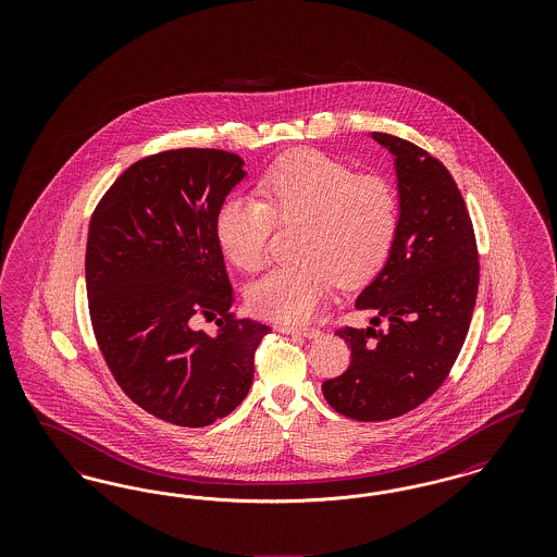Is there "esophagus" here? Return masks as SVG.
Masks as SVG:
<instances>
[{
    "label": "esophagus",
    "instance_id": "esophagus-1",
    "mask_svg": "<svg viewBox=\"0 0 557 557\" xmlns=\"http://www.w3.org/2000/svg\"><path fill=\"white\" fill-rule=\"evenodd\" d=\"M282 334H292V336H302V338H318V327H307V325H280Z\"/></svg>",
    "mask_w": 557,
    "mask_h": 557
}]
</instances>
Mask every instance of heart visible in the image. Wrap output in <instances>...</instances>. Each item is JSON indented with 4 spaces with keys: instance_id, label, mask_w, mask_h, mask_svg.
<instances>
[{
    "instance_id": "b5f03b06",
    "label": "heart",
    "mask_w": 557,
    "mask_h": 557,
    "mask_svg": "<svg viewBox=\"0 0 557 557\" xmlns=\"http://www.w3.org/2000/svg\"><path fill=\"white\" fill-rule=\"evenodd\" d=\"M259 196L223 200L214 238L232 265L252 273L267 263L275 221L300 223L298 261L271 269L246 292L261 318L305 321L334 282L346 290L359 288L391 257L400 209L397 189L380 175H359L321 152H298L267 171Z\"/></svg>"
}]
</instances>
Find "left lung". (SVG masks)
Listing matches in <instances>:
<instances>
[{
    "label": "left lung",
    "mask_w": 557,
    "mask_h": 557,
    "mask_svg": "<svg viewBox=\"0 0 557 557\" xmlns=\"http://www.w3.org/2000/svg\"><path fill=\"white\" fill-rule=\"evenodd\" d=\"M371 137L395 157L397 239L355 300L370 325L336 332L350 348L348 370L321 386L359 422L393 420L438 391L468 336L480 273L474 227L447 166L407 139Z\"/></svg>",
    "instance_id": "8db88e82"
}]
</instances>
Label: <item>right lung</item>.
Returning <instances> with one entry per match:
<instances>
[{
  "label": "right lung",
  "instance_id": "add662e5",
  "mask_svg": "<svg viewBox=\"0 0 557 557\" xmlns=\"http://www.w3.org/2000/svg\"><path fill=\"white\" fill-rule=\"evenodd\" d=\"M246 177L238 154L182 148L137 160L96 207L85 252L89 315L123 393L169 424L232 413L269 325L236 319L214 216ZM214 318L220 330L193 327Z\"/></svg>",
  "mask_w": 557,
  "mask_h": 557
}]
</instances>
